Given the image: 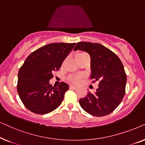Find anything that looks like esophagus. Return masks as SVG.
Masks as SVG:
<instances>
[{"label":"esophagus","mask_w":145,"mask_h":145,"mask_svg":"<svg viewBox=\"0 0 145 145\" xmlns=\"http://www.w3.org/2000/svg\"><path fill=\"white\" fill-rule=\"evenodd\" d=\"M69 88L72 89V90H75V89L77 88V87L74 86H72V85H71V86H69Z\"/></svg>","instance_id":"esophagus-1"}]
</instances>
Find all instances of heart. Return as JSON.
Instances as JSON below:
<instances>
[{
	"mask_svg": "<svg viewBox=\"0 0 145 145\" xmlns=\"http://www.w3.org/2000/svg\"><path fill=\"white\" fill-rule=\"evenodd\" d=\"M85 53H78L77 54L75 55V59H77L78 57L82 56L83 54H84ZM83 77H84V75H71L69 76L68 78H67V80L69 81V82L72 83V84H78L79 82H80L81 79H82Z\"/></svg>",
	"mask_w": 145,
	"mask_h": 145,
	"instance_id": "heart-1",
	"label": "heart"
}]
</instances>
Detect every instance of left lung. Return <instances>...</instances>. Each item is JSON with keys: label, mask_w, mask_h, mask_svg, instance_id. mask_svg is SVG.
Wrapping results in <instances>:
<instances>
[{"label": "left lung", "mask_w": 145, "mask_h": 145, "mask_svg": "<svg viewBox=\"0 0 145 145\" xmlns=\"http://www.w3.org/2000/svg\"><path fill=\"white\" fill-rule=\"evenodd\" d=\"M78 49L90 55L92 82H99L94 94L89 92L79 100L80 106L92 116H107L118 108L125 94L123 65L113 51L99 43L78 42L74 51Z\"/></svg>", "instance_id": "left-lung-1"}]
</instances>
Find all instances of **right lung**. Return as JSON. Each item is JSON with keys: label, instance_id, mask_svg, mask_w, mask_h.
<instances>
[{"label": "right lung", "instance_id": "add662e5", "mask_svg": "<svg viewBox=\"0 0 145 145\" xmlns=\"http://www.w3.org/2000/svg\"><path fill=\"white\" fill-rule=\"evenodd\" d=\"M76 43H53L45 45L27 57L18 74L17 90L25 108L37 114H46L61 104L67 83L53 86L49 80L59 70L63 61Z\"/></svg>", "mask_w": 145, "mask_h": 145}]
</instances>
